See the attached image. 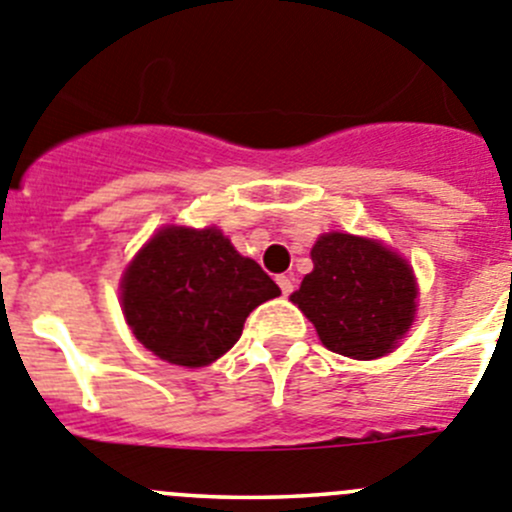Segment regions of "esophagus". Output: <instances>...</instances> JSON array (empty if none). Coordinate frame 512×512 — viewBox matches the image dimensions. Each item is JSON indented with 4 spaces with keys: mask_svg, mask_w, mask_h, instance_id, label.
<instances>
[{
    "mask_svg": "<svg viewBox=\"0 0 512 512\" xmlns=\"http://www.w3.org/2000/svg\"><path fill=\"white\" fill-rule=\"evenodd\" d=\"M279 286H281V294L284 296H289L291 291H294V279H291V276H279Z\"/></svg>",
    "mask_w": 512,
    "mask_h": 512,
    "instance_id": "obj_1",
    "label": "esophagus"
}]
</instances>
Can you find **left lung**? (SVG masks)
<instances>
[{
  "mask_svg": "<svg viewBox=\"0 0 512 512\" xmlns=\"http://www.w3.org/2000/svg\"><path fill=\"white\" fill-rule=\"evenodd\" d=\"M314 271L291 301L321 344L352 359H377L410 332L417 311L412 266L392 248L352 233H324L311 248Z\"/></svg>",
  "mask_w": 512,
  "mask_h": 512,
  "instance_id": "left-lung-1",
  "label": "left lung"
}]
</instances>
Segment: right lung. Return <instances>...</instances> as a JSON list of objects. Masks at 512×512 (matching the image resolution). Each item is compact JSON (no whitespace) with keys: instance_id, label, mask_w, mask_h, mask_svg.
Listing matches in <instances>:
<instances>
[{"instance_id":"add662e5","label":"right lung","mask_w":512,"mask_h":512,"mask_svg":"<svg viewBox=\"0 0 512 512\" xmlns=\"http://www.w3.org/2000/svg\"><path fill=\"white\" fill-rule=\"evenodd\" d=\"M281 294L271 276L211 228L168 226L138 251L120 281L135 339L178 367H206L228 352L243 321Z\"/></svg>"}]
</instances>
